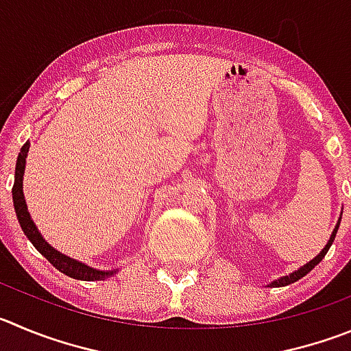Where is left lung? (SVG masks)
I'll use <instances>...</instances> for the list:
<instances>
[{
  "mask_svg": "<svg viewBox=\"0 0 351 351\" xmlns=\"http://www.w3.org/2000/svg\"><path fill=\"white\" fill-rule=\"evenodd\" d=\"M341 215H343V211H341ZM339 223H341V216H339V218H338V223H336V227H334V230H332V234H330V237H329V241H327V244L324 245V250L320 251V253L317 254V256L313 258V260H310L308 263L303 265V267H300V268H298V270L291 271L289 275H282V277H279V279L271 280L270 284H267V287H284V286H289V284L296 282V280H300L301 277H304V275L308 274V271H312L313 268H315L317 265H319L320 261L324 260V256H326V254H327L329 247H330V245H332L334 237H336V234H338Z\"/></svg>",
  "mask_w": 351,
  "mask_h": 351,
  "instance_id": "left-lung-1",
  "label": "left lung"
}]
</instances>
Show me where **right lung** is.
<instances>
[{
    "mask_svg": "<svg viewBox=\"0 0 351 351\" xmlns=\"http://www.w3.org/2000/svg\"><path fill=\"white\" fill-rule=\"evenodd\" d=\"M31 143L25 142L24 147L21 149L17 157V165H15V182H13L12 195H13V208L17 213V220L21 223L22 230H24L25 237L32 242L36 250L47 258L51 265H53L57 270H60L62 274L69 275L71 279L77 280H104L107 277H112L116 271H119V268H112V270H98V268L90 267V265L83 263V261H77L74 258L67 256V254L60 253L58 250H55L53 245L48 244L45 241V237L41 235V232L38 230L36 223L32 221L31 215H29L27 204H25L24 197V173H25V159H27V152Z\"/></svg>",
    "mask_w": 351,
    "mask_h": 351,
    "instance_id": "right-lung-1",
    "label": "right lung"
}]
</instances>
